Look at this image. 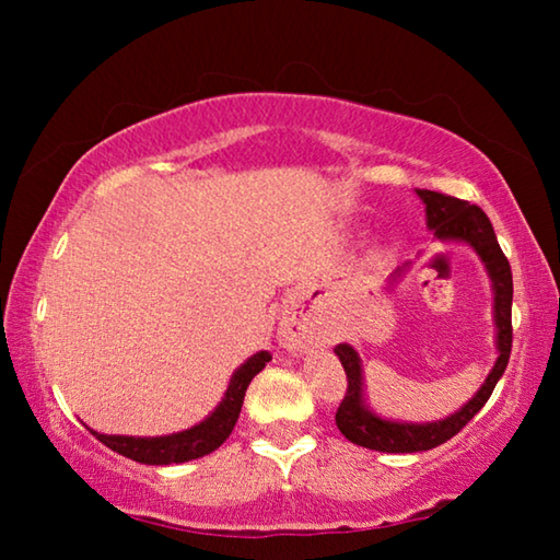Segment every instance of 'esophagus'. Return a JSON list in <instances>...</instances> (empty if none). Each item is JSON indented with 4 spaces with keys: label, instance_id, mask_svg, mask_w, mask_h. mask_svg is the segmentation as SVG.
Listing matches in <instances>:
<instances>
[{
    "label": "esophagus",
    "instance_id": "obj_1",
    "mask_svg": "<svg viewBox=\"0 0 560 560\" xmlns=\"http://www.w3.org/2000/svg\"><path fill=\"white\" fill-rule=\"evenodd\" d=\"M279 338L289 350H301V348H306L311 340H314V328H311L308 318L303 316L301 311L289 308L281 318Z\"/></svg>",
    "mask_w": 560,
    "mask_h": 560
}]
</instances>
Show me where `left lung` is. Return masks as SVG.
<instances>
[{
  "label": "left lung",
  "mask_w": 560,
  "mask_h": 560,
  "mask_svg": "<svg viewBox=\"0 0 560 560\" xmlns=\"http://www.w3.org/2000/svg\"><path fill=\"white\" fill-rule=\"evenodd\" d=\"M422 197L424 207H428V224L440 240H457L471 244L481 261L487 264L491 283H494V320H497V346L499 358L494 371L481 385V390L471 397V400L462 407L459 412L452 417H444L440 422L428 424H402V422H387L381 417L365 410L363 405V375H360V360L358 353L348 343L336 346V355L343 365L348 387L346 397L340 400L336 410V424L338 430L346 434V440L360 447L377 450V452H428L440 447L454 434L464 430L474 415L494 393L499 377L504 375L511 355V340H514V328H511V299H514V281H511V267L509 259L501 252L497 242L494 226H491L489 217L477 205H469L467 200H457V197L432 192V189H417Z\"/></svg>",
  "instance_id": "obj_1"
}]
</instances>
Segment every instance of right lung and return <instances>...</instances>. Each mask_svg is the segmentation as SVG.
<instances>
[{
    "label": "right lung",
    "mask_w": 560,
    "mask_h": 560,
    "mask_svg": "<svg viewBox=\"0 0 560 560\" xmlns=\"http://www.w3.org/2000/svg\"><path fill=\"white\" fill-rule=\"evenodd\" d=\"M271 360L267 350L252 355L246 363L232 375V383L226 387L224 400L220 407L207 417L205 422L197 424L192 430L170 434V438H116V434H98L96 438L110 447L113 452L122 454L132 462L140 464H177V462H189L197 457H205V454L214 452L220 444L230 438L236 420H240L244 393L249 387L252 377L257 375L264 365Z\"/></svg>",
    "instance_id": "add662e5"
}]
</instances>
